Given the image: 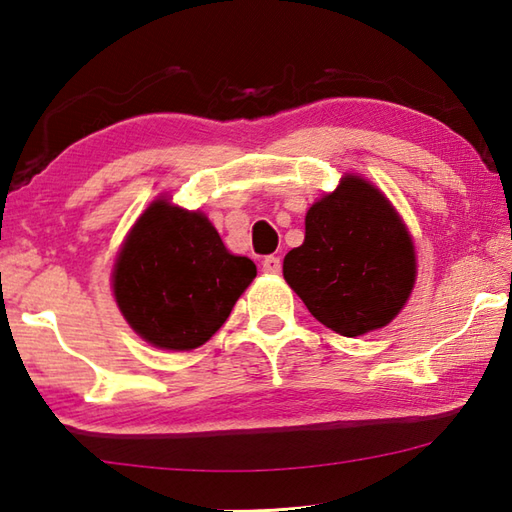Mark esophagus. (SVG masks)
Here are the masks:
<instances>
[{
    "instance_id": "34e87169",
    "label": "esophagus",
    "mask_w": 512,
    "mask_h": 512,
    "mask_svg": "<svg viewBox=\"0 0 512 512\" xmlns=\"http://www.w3.org/2000/svg\"><path fill=\"white\" fill-rule=\"evenodd\" d=\"M262 270H264V273H268V275H279L281 273V259L275 257V255L266 257L264 262H262Z\"/></svg>"
}]
</instances>
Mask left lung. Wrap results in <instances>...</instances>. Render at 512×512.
<instances>
[{"instance_id": "8db88e82", "label": "left lung", "mask_w": 512, "mask_h": 512, "mask_svg": "<svg viewBox=\"0 0 512 512\" xmlns=\"http://www.w3.org/2000/svg\"><path fill=\"white\" fill-rule=\"evenodd\" d=\"M284 279L325 328L361 336L405 308L416 248L385 193L347 173L308 209L306 239L284 257Z\"/></svg>"}]
</instances>
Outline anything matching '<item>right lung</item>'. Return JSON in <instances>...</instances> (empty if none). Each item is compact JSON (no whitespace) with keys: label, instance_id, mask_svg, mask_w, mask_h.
Segmentation results:
<instances>
[{"label":"right lung","instance_id":"obj_1","mask_svg":"<svg viewBox=\"0 0 512 512\" xmlns=\"http://www.w3.org/2000/svg\"><path fill=\"white\" fill-rule=\"evenodd\" d=\"M255 275V264L228 253L204 213L158 198L127 233L112 288L138 336L189 352L222 328Z\"/></svg>","mask_w":512,"mask_h":512}]
</instances>
